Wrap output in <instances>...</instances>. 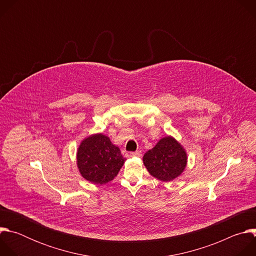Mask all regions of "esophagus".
<instances>
[{
	"instance_id": "34e87169",
	"label": "esophagus",
	"mask_w": 256,
	"mask_h": 256,
	"mask_svg": "<svg viewBox=\"0 0 256 256\" xmlns=\"http://www.w3.org/2000/svg\"><path fill=\"white\" fill-rule=\"evenodd\" d=\"M132 157H140L142 156V152L140 151H136V152H132L130 153Z\"/></svg>"
}]
</instances>
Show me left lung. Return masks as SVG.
<instances>
[{"label":"left lung","instance_id":"obj_1","mask_svg":"<svg viewBox=\"0 0 256 256\" xmlns=\"http://www.w3.org/2000/svg\"><path fill=\"white\" fill-rule=\"evenodd\" d=\"M142 161L151 175L162 181H171L184 172L188 156L175 138L166 136L144 155Z\"/></svg>","mask_w":256,"mask_h":256}]
</instances>
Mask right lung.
<instances>
[{
    "mask_svg": "<svg viewBox=\"0 0 256 256\" xmlns=\"http://www.w3.org/2000/svg\"><path fill=\"white\" fill-rule=\"evenodd\" d=\"M124 161L120 148L102 134L85 138L77 153V165L81 175L96 184L112 181Z\"/></svg>",
    "mask_w": 256,
    "mask_h": 256,
    "instance_id": "1",
    "label": "right lung"
}]
</instances>
